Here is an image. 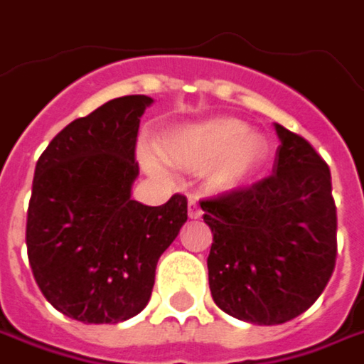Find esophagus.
Wrapping results in <instances>:
<instances>
[{
	"label": "esophagus",
	"instance_id": "1",
	"mask_svg": "<svg viewBox=\"0 0 364 364\" xmlns=\"http://www.w3.org/2000/svg\"><path fill=\"white\" fill-rule=\"evenodd\" d=\"M189 218H193V220H198V218H201V208H199V201L196 198H189Z\"/></svg>",
	"mask_w": 364,
	"mask_h": 364
}]
</instances>
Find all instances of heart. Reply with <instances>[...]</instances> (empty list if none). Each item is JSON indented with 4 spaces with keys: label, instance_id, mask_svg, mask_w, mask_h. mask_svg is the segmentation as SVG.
Wrapping results in <instances>:
<instances>
[{
    "label": "heart",
    "instance_id": "1",
    "mask_svg": "<svg viewBox=\"0 0 364 364\" xmlns=\"http://www.w3.org/2000/svg\"><path fill=\"white\" fill-rule=\"evenodd\" d=\"M161 152L168 163L183 168L210 167L215 187H234L255 168L261 151L259 142L236 119L218 118L193 126L175 128L163 138ZM151 171H159L151 154L144 156Z\"/></svg>",
    "mask_w": 364,
    "mask_h": 364
}]
</instances>
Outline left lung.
<instances>
[{
	"label": "left lung",
	"mask_w": 364,
	"mask_h": 364,
	"mask_svg": "<svg viewBox=\"0 0 364 364\" xmlns=\"http://www.w3.org/2000/svg\"><path fill=\"white\" fill-rule=\"evenodd\" d=\"M275 128L281 144L273 175L199 201L213 234V301L261 326L304 314L326 289L338 252L330 168L304 136Z\"/></svg>",
	"instance_id": "1"
}]
</instances>
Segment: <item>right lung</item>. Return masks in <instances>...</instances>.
<instances>
[{
	"label": "right lung",
	"mask_w": 364,
	"mask_h": 364,
	"mask_svg": "<svg viewBox=\"0 0 364 364\" xmlns=\"http://www.w3.org/2000/svg\"><path fill=\"white\" fill-rule=\"evenodd\" d=\"M146 95H124L65 126L40 154L28 203V261L42 295L73 320L118 324L146 308L187 198H130Z\"/></svg>",
	"instance_id": "1"
}]
</instances>
